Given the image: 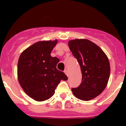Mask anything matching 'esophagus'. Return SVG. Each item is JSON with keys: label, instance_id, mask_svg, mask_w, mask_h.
Wrapping results in <instances>:
<instances>
[{"label": "esophagus", "instance_id": "obj_1", "mask_svg": "<svg viewBox=\"0 0 126 126\" xmlns=\"http://www.w3.org/2000/svg\"><path fill=\"white\" fill-rule=\"evenodd\" d=\"M64 73H65V75H67V77H69V72H68V71H67V69H65V71H64Z\"/></svg>", "mask_w": 126, "mask_h": 126}]
</instances>
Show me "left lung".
<instances>
[{
  "label": "left lung",
  "instance_id": "left-lung-1",
  "mask_svg": "<svg viewBox=\"0 0 126 126\" xmlns=\"http://www.w3.org/2000/svg\"><path fill=\"white\" fill-rule=\"evenodd\" d=\"M69 48L80 66L82 82L72 88L76 97L89 101L101 94L107 85L110 67L104 51L87 39H75L69 42Z\"/></svg>",
  "mask_w": 126,
  "mask_h": 126
}]
</instances>
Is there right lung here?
Segmentation results:
<instances>
[{"label": "right lung", "mask_w": 126, "mask_h": 126, "mask_svg": "<svg viewBox=\"0 0 126 126\" xmlns=\"http://www.w3.org/2000/svg\"><path fill=\"white\" fill-rule=\"evenodd\" d=\"M57 42V40L36 42L25 49L19 58V82L23 91L37 101L52 97L61 80L68 79L56 68L59 59L50 55Z\"/></svg>", "instance_id": "obj_1"}]
</instances>
